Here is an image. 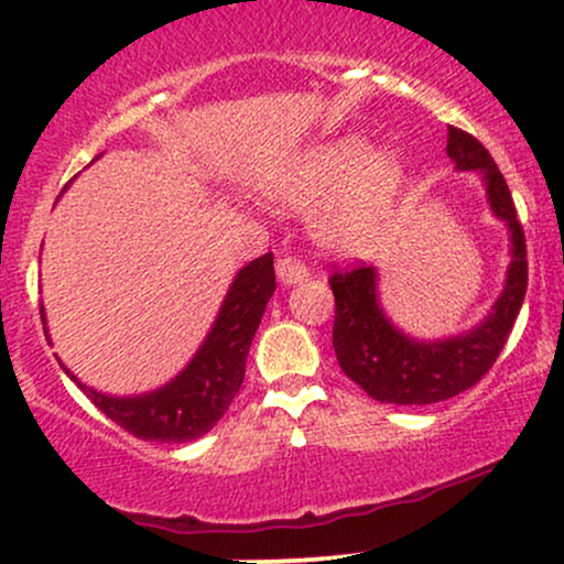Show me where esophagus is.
I'll list each match as a JSON object with an SVG mask.
<instances>
[{
	"label": "esophagus",
	"instance_id": "esophagus-1",
	"mask_svg": "<svg viewBox=\"0 0 564 564\" xmlns=\"http://www.w3.org/2000/svg\"><path fill=\"white\" fill-rule=\"evenodd\" d=\"M275 273H278V281L283 283V286H294V283H302L307 281V268L300 260H291V257H283V260H278L275 264Z\"/></svg>",
	"mask_w": 564,
	"mask_h": 564
}]
</instances>
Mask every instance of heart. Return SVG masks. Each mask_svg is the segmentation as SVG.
<instances>
[{"label": "heart", "instance_id": "obj_1", "mask_svg": "<svg viewBox=\"0 0 564 564\" xmlns=\"http://www.w3.org/2000/svg\"><path fill=\"white\" fill-rule=\"evenodd\" d=\"M405 185V164L392 148H368L360 134L318 142L264 183L270 204L313 215V238L345 260L371 254L384 241Z\"/></svg>", "mask_w": 564, "mask_h": 564}]
</instances>
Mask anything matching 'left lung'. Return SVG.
<instances>
[{
	"mask_svg": "<svg viewBox=\"0 0 564 564\" xmlns=\"http://www.w3.org/2000/svg\"><path fill=\"white\" fill-rule=\"evenodd\" d=\"M448 159L458 172H477L490 212L509 230L507 283L490 313L469 332L448 339H413L387 318L379 302L377 268L347 270L328 278L334 291V352L341 371L379 403L430 405L456 398L480 381L507 345L528 291L525 232L517 219L509 185L494 156L464 129L448 127Z\"/></svg>",
	"mask_w": 564,
	"mask_h": 564,
	"instance_id": "obj_1",
	"label": "left lung"
}]
</instances>
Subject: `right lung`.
Here are the masks:
<instances>
[{
    "label": "right lung",
    "mask_w": 564,
    "mask_h": 564,
    "mask_svg": "<svg viewBox=\"0 0 564 564\" xmlns=\"http://www.w3.org/2000/svg\"><path fill=\"white\" fill-rule=\"evenodd\" d=\"M273 291L275 270L273 254L268 251L238 270L204 345L177 377L153 392L116 398V394L93 390L76 379L66 366H61L68 379L76 381L87 392V398L121 430L132 432L140 440H156V443H191L206 435L225 416L232 398L241 390L246 355H249L251 339L260 328L262 313ZM42 323L47 332L44 307Z\"/></svg>",
    "instance_id": "add662e5"
}]
</instances>
